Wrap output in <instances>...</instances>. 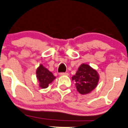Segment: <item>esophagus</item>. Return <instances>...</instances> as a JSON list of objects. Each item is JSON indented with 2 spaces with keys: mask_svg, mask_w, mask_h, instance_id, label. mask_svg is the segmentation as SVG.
Wrapping results in <instances>:
<instances>
[{
  "mask_svg": "<svg viewBox=\"0 0 128 128\" xmlns=\"http://www.w3.org/2000/svg\"><path fill=\"white\" fill-rule=\"evenodd\" d=\"M60 76H68V73H60Z\"/></svg>",
  "mask_w": 128,
  "mask_h": 128,
  "instance_id": "esophagus-1",
  "label": "esophagus"
}]
</instances>
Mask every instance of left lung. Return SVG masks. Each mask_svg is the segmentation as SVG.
I'll use <instances>...</instances> for the list:
<instances>
[{
	"mask_svg": "<svg viewBox=\"0 0 128 128\" xmlns=\"http://www.w3.org/2000/svg\"><path fill=\"white\" fill-rule=\"evenodd\" d=\"M99 79L96 70L84 64L80 66L76 74L72 76L77 91L82 94H88L93 90L97 86Z\"/></svg>",
	"mask_w": 128,
	"mask_h": 128,
	"instance_id": "8db88e82",
	"label": "left lung"
}]
</instances>
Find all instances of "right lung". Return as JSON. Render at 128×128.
<instances>
[{"mask_svg": "<svg viewBox=\"0 0 128 128\" xmlns=\"http://www.w3.org/2000/svg\"><path fill=\"white\" fill-rule=\"evenodd\" d=\"M36 78L39 82V86L42 88H47L48 84L56 78L51 72L42 64L36 69Z\"/></svg>", "mask_w": 128, "mask_h": 128, "instance_id": "1", "label": "right lung"}]
</instances>
